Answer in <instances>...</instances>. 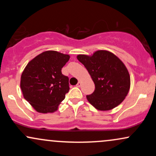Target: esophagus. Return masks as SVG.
I'll return each instance as SVG.
<instances>
[{
  "label": "esophagus",
  "mask_w": 156,
  "mask_h": 156,
  "mask_svg": "<svg viewBox=\"0 0 156 156\" xmlns=\"http://www.w3.org/2000/svg\"><path fill=\"white\" fill-rule=\"evenodd\" d=\"M77 87H80V86H81V82H80V81H78V83H77Z\"/></svg>",
  "instance_id": "1"
}]
</instances>
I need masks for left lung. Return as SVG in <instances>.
Masks as SVG:
<instances>
[{
  "instance_id": "left-lung-1",
  "label": "left lung",
  "mask_w": 156,
  "mask_h": 156,
  "mask_svg": "<svg viewBox=\"0 0 156 156\" xmlns=\"http://www.w3.org/2000/svg\"><path fill=\"white\" fill-rule=\"evenodd\" d=\"M77 58L87 68L95 89L87 95L96 109L109 111L125 100L129 92L130 77L123 62L111 52L95 51L92 55L80 54Z\"/></svg>"
}]
</instances>
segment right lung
<instances>
[{
	"label": "right lung",
	"mask_w": 156,
	"mask_h": 156,
	"mask_svg": "<svg viewBox=\"0 0 156 156\" xmlns=\"http://www.w3.org/2000/svg\"><path fill=\"white\" fill-rule=\"evenodd\" d=\"M69 55L48 51L37 55L26 65L21 76L23 97L37 112L53 113L69 92V78L62 68Z\"/></svg>",
	"instance_id": "right-lung-1"
}]
</instances>
